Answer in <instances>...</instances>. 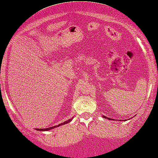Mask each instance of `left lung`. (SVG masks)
Instances as JSON below:
<instances>
[{"instance_id":"1","label":"left lung","mask_w":158,"mask_h":158,"mask_svg":"<svg viewBox=\"0 0 158 158\" xmlns=\"http://www.w3.org/2000/svg\"><path fill=\"white\" fill-rule=\"evenodd\" d=\"M102 118H106V119H108V120H111V118H107V117H106V116H105V115H102Z\"/></svg>"}]
</instances>
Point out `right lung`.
I'll return each mask as SVG.
<instances>
[{
    "instance_id": "obj_1",
    "label": "right lung",
    "mask_w": 158,
    "mask_h": 158,
    "mask_svg": "<svg viewBox=\"0 0 158 158\" xmlns=\"http://www.w3.org/2000/svg\"><path fill=\"white\" fill-rule=\"evenodd\" d=\"M73 118H70V119H69V120H68L65 121V122H63V123H60V124H59L58 125H56V126L51 127H48V128H43V129L36 128L35 130H39V131H48V130H52V129H54V128H56V127H59V126H61V125H63L67 124V123H70V121H71V120H73Z\"/></svg>"
}]
</instances>
